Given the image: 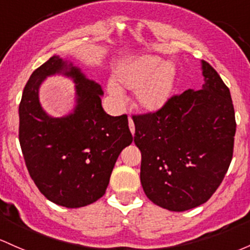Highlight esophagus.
<instances>
[{"instance_id":"34e87169","label":"esophagus","mask_w":250,"mask_h":250,"mask_svg":"<svg viewBox=\"0 0 250 250\" xmlns=\"http://www.w3.org/2000/svg\"><path fill=\"white\" fill-rule=\"evenodd\" d=\"M128 125H129V129L132 134L134 135V133H135V125H134V122L132 118H129V121H128Z\"/></svg>"}]
</instances>
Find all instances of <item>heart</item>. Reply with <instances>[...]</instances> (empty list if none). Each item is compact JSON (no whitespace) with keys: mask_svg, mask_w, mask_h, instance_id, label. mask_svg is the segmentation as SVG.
Returning <instances> with one entry per match:
<instances>
[{"mask_svg":"<svg viewBox=\"0 0 250 250\" xmlns=\"http://www.w3.org/2000/svg\"><path fill=\"white\" fill-rule=\"evenodd\" d=\"M176 69L171 62L159 56L145 55L132 57L116 68L114 83L107 86L109 93L118 103H123V91H135V98L143 109L158 110L165 104L175 83Z\"/></svg>","mask_w":250,"mask_h":250,"instance_id":"heart-1","label":"heart"}]
</instances>
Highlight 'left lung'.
<instances>
[{
	"instance_id": "1",
	"label": "left lung",
	"mask_w": 250,
	"mask_h": 250,
	"mask_svg": "<svg viewBox=\"0 0 250 250\" xmlns=\"http://www.w3.org/2000/svg\"><path fill=\"white\" fill-rule=\"evenodd\" d=\"M205 83L170 97L153 112L133 115L146 196L169 211L205 204L230 167L236 133L229 87L202 61Z\"/></svg>"
}]
</instances>
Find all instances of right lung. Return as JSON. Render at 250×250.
I'll use <instances>...</instances> for the list:
<instances>
[{
	"label": "right lung",
	"instance_id": "1",
	"mask_svg": "<svg viewBox=\"0 0 250 250\" xmlns=\"http://www.w3.org/2000/svg\"><path fill=\"white\" fill-rule=\"evenodd\" d=\"M56 72L77 83L78 104L67 118H50L38 99L41 81ZM102 94L101 85L59 56L37 68L23 88L19 141L26 167L39 191L60 206L78 208L101 199L121 151L133 141L127 115L105 114Z\"/></svg>",
	"mask_w": 250,
	"mask_h": 250
}]
</instances>
